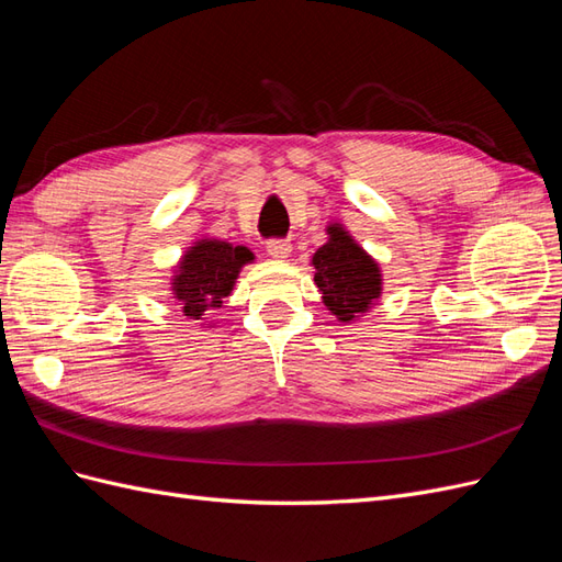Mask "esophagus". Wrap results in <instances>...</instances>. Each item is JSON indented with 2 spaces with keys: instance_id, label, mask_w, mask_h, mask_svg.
I'll list each match as a JSON object with an SVG mask.
<instances>
[{
  "instance_id": "obj_1",
  "label": "esophagus",
  "mask_w": 562,
  "mask_h": 562,
  "mask_svg": "<svg viewBox=\"0 0 562 562\" xmlns=\"http://www.w3.org/2000/svg\"><path fill=\"white\" fill-rule=\"evenodd\" d=\"M291 250H293V246L288 244V241H279V239L267 241V252L271 255V258H277V260H285L288 255H291Z\"/></svg>"
}]
</instances>
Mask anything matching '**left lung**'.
<instances>
[{
    "label": "left lung",
    "instance_id": "left-lung-1",
    "mask_svg": "<svg viewBox=\"0 0 562 562\" xmlns=\"http://www.w3.org/2000/svg\"><path fill=\"white\" fill-rule=\"evenodd\" d=\"M328 241L312 255L321 300L339 323H356L382 297L380 262L339 223L326 227Z\"/></svg>",
    "mask_w": 562,
    "mask_h": 562
}]
</instances>
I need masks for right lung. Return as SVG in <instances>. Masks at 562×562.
<instances>
[{"instance_id": "add662e5", "label": "right lung", "mask_w": 562, "mask_h": 562, "mask_svg": "<svg viewBox=\"0 0 562 562\" xmlns=\"http://www.w3.org/2000/svg\"><path fill=\"white\" fill-rule=\"evenodd\" d=\"M252 260L255 255L246 246H234L215 236H201L180 255L173 267L171 295L187 318L201 323V328H215L209 314L223 307L241 269Z\"/></svg>"}]
</instances>
